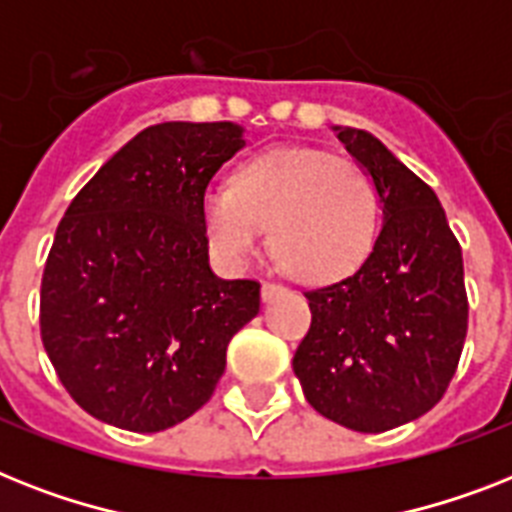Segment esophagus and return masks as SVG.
<instances>
[{"label":"esophagus","mask_w":512,"mask_h":512,"mask_svg":"<svg viewBox=\"0 0 512 512\" xmlns=\"http://www.w3.org/2000/svg\"><path fill=\"white\" fill-rule=\"evenodd\" d=\"M282 290H285V285H280V282L267 280V282H264V285H261V296H264V301H269V298L280 296Z\"/></svg>","instance_id":"obj_1"}]
</instances>
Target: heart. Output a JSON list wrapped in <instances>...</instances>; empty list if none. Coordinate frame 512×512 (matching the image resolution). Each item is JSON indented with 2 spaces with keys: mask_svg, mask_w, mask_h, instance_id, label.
Listing matches in <instances>:
<instances>
[{
  "mask_svg": "<svg viewBox=\"0 0 512 512\" xmlns=\"http://www.w3.org/2000/svg\"><path fill=\"white\" fill-rule=\"evenodd\" d=\"M216 253L243 264L272 235L277 259L312 282L349 275L370 253L380 195L370 171L320 147H277L245 161L203 200Z\"/></svg>",
  "mask_w": 512,
  "mask_h": 512,
  "instance_id": "heart-1",
  "label": "heart"
}]
</instances>
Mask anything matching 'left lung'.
Masks as SVG:
<instances>
[{
    "label": "left lung",
    "instance_id": "1",
    "mask_svg": "<svg viewBox=\"0 0 512 512\" xmlns=\"http://www.w3.org/2000/svg\"><path fill=\"white\" fill-rule=\"evenodd\" d=\"M338 140L372 174L383 224L349 277L306 290L312 325L293 357L306 402L383 433L439 404L468 333L463 251L431 187L362 129Z\"/></svg>",
    "mask_w": 512,
    "mask_h": 512
}]
</instances>
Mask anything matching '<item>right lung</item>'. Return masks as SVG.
<instances>
[{"label":"right lung","mask_w":512,"mask_h":512,"mask_svg":"<svg viewBox=\"0 0 512 512\" xmlns=\"http://www.w3.org/2000/svg\"><path fill=\"white\" fill-rule=\"evenodd\" d=\"M243 129L147 126L57 224L39 330L71 399L124 431L155 433L211 399L232 335L259 314L256 280L208 267L203 198Z\"/></svg>","instance_id":"1"}]
</instances>
